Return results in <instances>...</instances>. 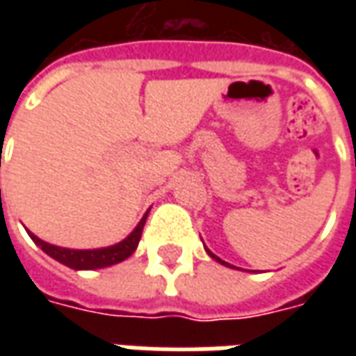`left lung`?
<instances>
[{
  "instance_id": "left-lung-1",
  "label": "left lung",
  "mask_w": 356,
  "mask_h": 356,
  "mask_svg": "<svg viewBox=\"0 0 356 356\" xmlns=\"http://www.w3.org/2000/svg\"><path fill=\"white\" fill-rule=\"evenodd\" d=\"M206 252H208V254H209V255H211V257H213V259H216V261H217V263H221V265H225V267H232L231 263H227V261H223V259H219V257H217V255H213V254H211V252H209L208 248H206ZM232 268H234V267H232Z\"/></svg>"
}]
</instances>
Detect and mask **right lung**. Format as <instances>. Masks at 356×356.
Listing matches in <instances>:
<instances>
[{"mask_svg": "<svg viewBox=\"0 0 356 356\" xmlns=\"http://www.w3.org/2000/svg\"><path fill=\"white\" fill-rule=\"evenodd\" d=\"M147 216L148 213H145V217L140 219L139 225L133 229V232L127 238L118 242L114 246L99 248V250H70V248L53 246V244H47L42 238H38L32 232H28V234H30V238L34 240L38 246L42 248L45 254L53 257V259H57L58 263H63V265L74 268V270H93V268H104L124 261L137 250Z\"/></svg>", "mask_w": 356, "mask_h": 356, "instance_id": "1", "label": "right lung"}]
</instances>
